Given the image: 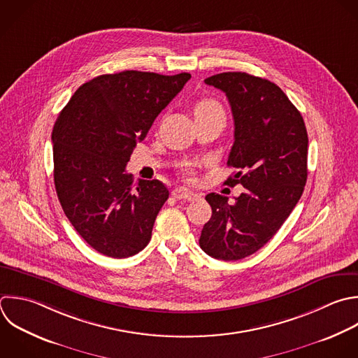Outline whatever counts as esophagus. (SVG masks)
I'll use <instances>...</instances> for the list:
<instances>
[{"label":"esophagus","instance_id":"obj_1","mask_svg":"<svg viewBox=\"0 0 358 358\" xmlns=\"http://www.w3.org/2000/svg\"><path fill=\"white\" fill-rule=\"evenodd\" d=\"M172 196L178 200H187V201H193V200H197L200 197V194L186 189V187H176L173 192H172Z\"/></svg>","mask_w":358,"mask_h":358}]
</instances>
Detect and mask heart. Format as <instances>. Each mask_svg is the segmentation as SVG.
<instances>
[{
    "label": "heart",
    "mask_w": 358,
    "mask_h": 358,
    "mask_svg": "<svg viewBox=\"0 0 358 358\" xmlns=\"http://www.w3.org/2000/svg\"><path fill=\"white\" fill-rule=\"evenodd\" d=\"M207 112H222L221 109V105L213 99V98H203L200 99L196 106H194V115H199V113H207ZM187 173H190L187 171Z\"/></svg>",
    "instance_id": "b5f03b06"
}]
</instances>
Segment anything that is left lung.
<instances>
[{"label":"left lung","mask_w":358,"mask_h":358,"mask_svg":"<svg viewBox=\"0 0 358 358\" xmlns=\"http://www.w3.org/2000/svg\"><path fill=\"white\" fill-rule=\"evenodd\" d=\"M225 92L234 116V145L227 185L245 190L235 199L210 193L213 214L199 243L214 259L239 260L264 246L288 218L306 183L308 134L287 95L268 80L221 73L204 80Z\"/></svg>","instance_id":"1"}]
</instances>
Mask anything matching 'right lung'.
<instances>
[{
  "mask_svg": "<svg viewBox=\"0 0 358 358\" xmlns=\"http://www.w3.org/2000/svg\"><path fill=\"white\" fill-rule=\"evenodd\" d=\"M190 77L134 70L99 76L76 91L55 123L60 204L84 241L105 256H133L151 239L169 190L157 179L134 187L126 165Z\"/></svg>",
  "mask_w": 358,
  "mask_h": 358,
  "instance_id": "1",
  "label": "right lung"
}]
</instances>
